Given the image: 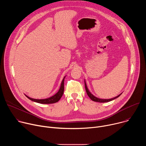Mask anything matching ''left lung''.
<instances>
[{
	"mask_svg": "<svg viewBox=\"0 0 146 146\" xmlns=\"http://www.w3.org/2000/svg\"><path fill=\"white\" fill-rule=\"evenodd\" d=\"M85 88H86V92H87L88 96L90 97V98L92 100H93V101H94V102H100V103L108 102L111 101V100H114V99H115L118 98V97L121 95V94L120 95H118L117 96H116V97H115V98H112V99H99V98H98L94 96L89 91L88 89L87 88V87L86 82H85Z\"/></svg>",
	"mask_w": 146,
	"mask_h": 146,
	"instance_id": "8db88e82",
	"label": "left lung"
}]
</instances>
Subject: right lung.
Segmentation results:
<instances>
[{"label": "right lung", "instance_id": "add662e5", "mask_svg": "<svg viewBox=\"0 0 146 146\" xmlns=\"http://www.w3.org/2000/svg\"><path fill=\"white\" fill-rule=\"evenodd\" d=\"M65 77H64L63 80H62L61 82V85L58 91V92L54 95V96L47 98V99H33L28 97V96L25 95L29 99L31 100L32 101L38 103H41V104H51V103H54L57 102H58L60 99L61 98L62 96L63 95L64 92V80H65Z\"/></svg>", "mask_w": 146, "mask_h": 146}]
</instances>
